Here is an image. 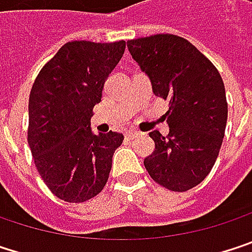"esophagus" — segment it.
Instances as JSON below:
<instances>
[{"instance_id": "1", "label": "esophagus", "mask_w": 252, "mask_h": 252, "mask_svg": "<svg viewBox=\"0 0 252 252\" xmlns=\"http://www.w3.org/2000/svg\"><path fill=\"white\" fill-rule=\"evenodd\" d=\"M137 135H140V132L135 131V129H128L126 132V137L128 140H131V138H134V137H137Z\"/></svg>"}]
</instances>
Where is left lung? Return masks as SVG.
<instances>
[{
  "mask_svg": "<svg viewBox=\"0 0 252 252\" xmlns=\"http://www.w3.org/2000/svg\"><path fill=\"white\" fill-rule=\"evenodd\" d=\"M150 77L153 93L169 102V134L150 132L155 150L144 166L159 185L184 192L210 174L225 137L227 102L218 68L187 39L159 33L126 42Z\"/></svg>",
  "mask_w": 252,
  "mask_h": 252,
  "instance_id": "1",
  "label": "left lung"
}]
</instances>
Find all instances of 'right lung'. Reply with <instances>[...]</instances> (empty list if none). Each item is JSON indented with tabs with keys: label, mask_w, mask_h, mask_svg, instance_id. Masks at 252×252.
<instances>
[{
	"label": "right lung",
	"mask_w": 252,
	"mask_h": 252,
	"mask_svg": "<svg viewBox=\"0 0 252 252\" xmlns=\"http://www.w3.org/2000/svg\"><path fill=\"white\" fill-rule=\"evenodd\" d=\"M126 40L65 43L36 77L29 96L27 143L39 175L54 195L83 203L97 195L124 135L90 128L103 84L123 58Z\"/></svg>",
	"instance_id": "add662e5"
}]
</instances>
